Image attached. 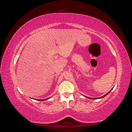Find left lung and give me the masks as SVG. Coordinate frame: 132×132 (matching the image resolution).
<instances>
[{"label":"left lung","instance_id":"1","mask_svg":"<svg viewBox=\"0 0 132 132\" xmlns=\"http://www.w3.org/2000/svg\"><path fill=\"white\" fill-rule=\"evenodd\" d=\"M112 90V89L109 92V93H107L106 95H105L104 96H102V97H98V98H91V97H87V98H89L90 99H98V98H103V97H104L105 96H106L108 94H109L110 93V92H111V91Z\"/></svg>","mask_w":132,"mask_h":132}]
</instances>
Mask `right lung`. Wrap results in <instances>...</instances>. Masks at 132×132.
I'll list each match as a JSON object with an SVG mask.
<instances>
[{"instance_id":"add662e5","label":"right lung","mask_w":132,"mask_h":132,"mask_svg":"<svg viewBox=\"0 0 132 132\" xmlns=\"http://www.w3.org/2000/svg\"><path fill=\"white\" fill-rule=\"evenodd\" d=\"M50 98H47L46 99H43V100H38V99H35V100H38V101H44V100H46L47 99H49Z\"/></svg>"}]
</instances>
